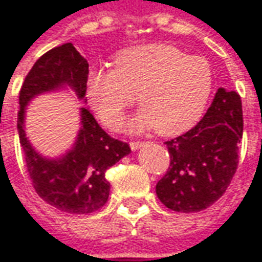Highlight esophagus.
Masks as SVG:
<instances>
[{"label":"esophagus","instance_id":"1","mask_svg":"<svg viewBox=\"0 0 262 262\" xmlns=\"http://www.w3.org/2000/svg\"><path fill=\"white\" fill-rule=\"evenodd\" d=\"M142 145H144V142H141V141L129 142V147H131V149H133V151H137V149H140Z\"/></svg>","mask_w":262,"mask_h":262}]
</instances>
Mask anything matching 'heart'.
<instances>
[{"mask_svg": "<svg viewBox=\"0 0 262 262\" xmlns=\"http://www.w3.org/2000/svg\"><path fill=\"white\" fill-rule=\"evenodd\" d=\"M114 66L115 70H90L86 97L102 124L114 128L137 94L142 108L122 124L127 133L152 128L164 135L187 131L203 117L214 90L210 62L172 45L124 50L114 58Z\"/></svg>", "mask_w": 262, "mask_h": 262, "instance_id": "obj_1", "label": "heart"}]
</instances>
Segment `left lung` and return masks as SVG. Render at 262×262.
<instances>
[{
	"instance_id": "obj_1",
	"label": "left lung",
	"mask_w": 262,
	"mask_h": 262,
	"mask_svg": "<svg viewBox=\"0 0 262 262\" xmlns=\"http://www.w3.org/2000/svg\"><path fill=\"white\" fill-rule=\"evenodd\" d=\"M241 138V98L235 91L218 88L203 120L165 142L171 162L155 187L160 201L178 212H198L212 205L237 171Z\"/></svg>"
}]
</instances>
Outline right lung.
Wrapping results in <instances>:
<instances>
[{"instance_id":"obj_1","label":"right lung","mask_w":262,"mask_h":262,"mask_svg":"<svg viewBox=\"0 0 262 262\" xmlns=\"http://www.w3.org/2000/svg\"><path fill=\"white\" fill-rule=\"evenodd\" d=\"M88 62L71 42L45 52L25 77L19 91L17 129L27 169L37 194L45 203L68 214H90L107 203L110 183L105 172L131 152L98 125L86 107L79 108V129L73 147L59 157L39 154L25 133L27 107L38 95L73 91L86 102Z\"/></svg>"}]
</instances>
